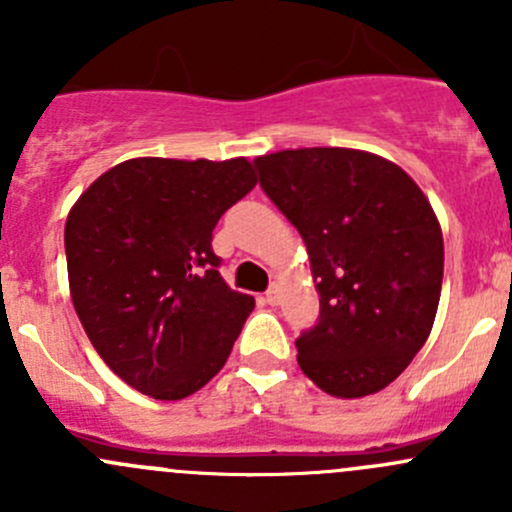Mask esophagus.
<instances>
[{"label": "esophagus", "mask_w": 512, "mask_h": 512, "mask_svg": "<svg viewBox=\"0 0 512 512\" xmlns=\"http://www.w3.org/2000/svg\"><path fill=\"white\" fill-rule=\"evenodd\" d=\"M280 294H282V287L277 285V282H272L270 289H267V294H265L267 304H272V307H275V304H280Z\"/></svg>", "instance_id": "obj_1"}]
</instances>
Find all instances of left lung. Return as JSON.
I'll return each instance as SVG.
<instances>
[{"label": "left lung", "mask_w": 512, "mask_h": 512, "mask_svg": "<svg viewBox=\"0 0 512 512\" xmlns=\"http://www.w3.org/2000/svg\"><path fill=\"white\" fill-rule=\"evenodd\" d=\"M260 185L307 245L319 322L297 339L299 369L337 399L386 389L431 334L443 235L406 170L354 148L255 158Z\"/></svg>", "instance_id": "left-lung-1"}]
</instances>
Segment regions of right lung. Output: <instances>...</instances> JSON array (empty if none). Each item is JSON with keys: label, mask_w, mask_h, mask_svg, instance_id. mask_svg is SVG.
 I'll return each instance as SVG.
<instances>
[{"label": "right lung", "mask_w": 512, "mask_h": 512, "mask_svg": "<svg viewBox=\"0 0 512 512\" xmlns=\"http://www.w3.org/2000/svg\"><path fill=\"white\" fill-rule=\"evenodd\" d=\"M255 185L247 158H131L69 210L71 302L98 356L141 394L185 399L225 366L255 299L227 287L210 242Z\"/></svg>", "instance_id": "right-lung-1"}]
</instances>
